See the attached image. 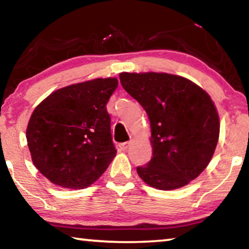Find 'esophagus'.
<instances>
[{"instance_id":"obj_1","label":"esophagus","mask_w":249,"mask_h":249,"mask_svg":"<svg viewBox=\"0 0 249 249\" xmlns=\"http://www.w3.org/2000/svg\"><path fill=\"white\" fill-rule=\"evenodd\" d=\"M129 145H130V142H122V144H120V148L122 149V150H126L129 147Z\"/></svg>"}]
</instances>
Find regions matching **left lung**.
<instances>
[{"mask_svg": "<svg viewBox=\"0 0 249 249\" xmlns=\"http://www.w3.org/2000/svg\"><path fill=\"white\" fill-rule=\"evenodd\" d=\"M122 87L148 115L153 157L137 174L150 187L175 190L208 167L215 151L220 119L206 92L190 80L158 72L120 73Z\"/></svg>", "mask_w": 249, "mask_h": 249, "instance_id": "8db88e82", "label": "left lung"}]
</instances>
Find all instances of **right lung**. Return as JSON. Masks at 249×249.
Returning a JSON list of instances; mask_svg holds the SVG:
<instances>
[{"label":"right lung","instance_id":"obj_1","mask_svg":"<svg viewBox=\"0 0 249 249\" xmlns=\"http://www.w3.org/2000/svg\"><path fill=\"white\" fill-rule=\"evenodd\" d=\"M116 78L71 84L34 109L26 138L34 165L50 182L84 189L95 182L116 155L107 103Z\"/></svg>","mask_w":249,"mask_h":249}]
</instances>
